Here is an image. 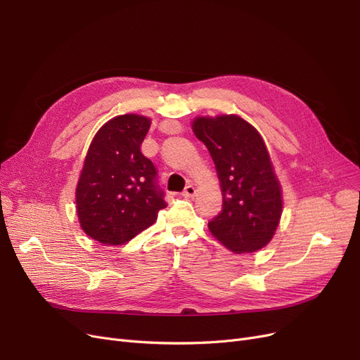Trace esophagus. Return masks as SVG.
<instances>
[{
    "label": "esophagus",
    "instance_id": "34e87169",
    "mask_svg": "<svg viewBox=\"0 0 360 360\" xmlns=\"http://www.w3.org/2000/svg\"><path fill=\"white\" fill-rule=\"evenodd\" d=\"M182 195L185 197V198H191V197H194L195 195V186L194 185H186L185 186V190L182 191Z\"/></svg>",
    "mask_w": 360,
    "mask_h": 360
}]
</instances>
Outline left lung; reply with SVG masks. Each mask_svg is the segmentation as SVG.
Listing matches in <instances>:
<instances>
[{"instance_id": "left-lung-1", "label": "left lung", "mask_w": 360, "mask_h": 360, "mask_svg": "<svg viewBox=\"0 0 360 360\" xmlns=\"http://www.w3.org/2000/svg\"><path fill=\"white\" fill-rule=\"evenodd\" d=\"M193 131L205 143L222 186V210L209 229L236 253L266 245L283 212L281 186L260 134L244 119L197 117Z\"/></svg>"}]
</instances>
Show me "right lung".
<instances>
[{
  "label": "right lung",
  "mask_w": 360,
  "mask_h": 360,
  "mask_svg": "<svg viewBox=\"0 0 360 360\" xmlns=\"http://www.w3.org/2000/svg\"><path fill=\"white\" fill-rule=\"evenodd\" d=\"M150 119L123 115L94 136L76 186L82 229L105 245L128 243L151 226L165 209L158 169L141 151Z\"/></svg>",
  "instance_id": "right-lung-1"
}]
</instances>
